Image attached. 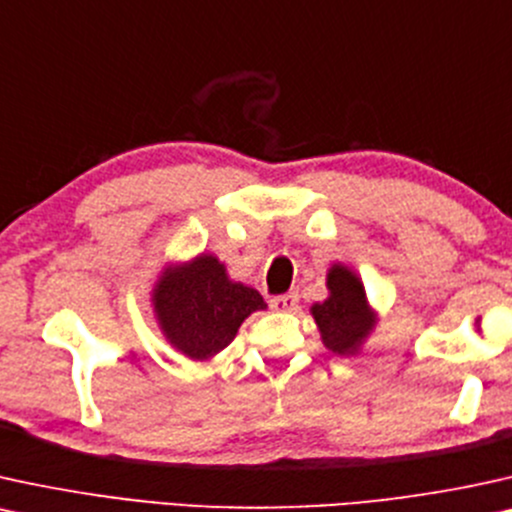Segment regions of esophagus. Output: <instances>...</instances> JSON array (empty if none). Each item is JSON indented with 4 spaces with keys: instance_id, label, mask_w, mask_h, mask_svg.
Instances as JSON below:
<instances>
[{
    "instance_id": "34e87169",
    "label": "esophagus",
    "mask_w": 512,
    "mask_h": 512,
    "mask_svg": "<svg viewBox=\"0 0 512 512\" xmlns=\"http://www.w3.org/2000/svg\"><path fill=\"white\" fill-rule=\"evenodd\" d=\"M271 307L276 309V312H293L297 307V293H286V295H278L271 300Z\"/></svg>"
}]
</instances>
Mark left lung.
I'll use <instances>...</instances> for the list:
<instances>
[{
  "mask_svg": "<svg viewBox=\"0 0 512 512\" xmlns=\"http://www.w3.org/2000/svg\"><path fill=\"white\" fill-rule=\"evenodd\" d=\"M328 297L314 302V316L323 347L338 357H354L378 326V312L368 302L364 281L352 267L333 262L326 274Z\"/></svg>",
  "mask_w": 512,
  "mask_h": 512,
  "instance_id": "8db88e82",
  "label": "left lung"
}]
</instances>
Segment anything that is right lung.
Masks as SVG:
<instances>
[{
    "label": "right lung",
    "instance_id": "obj_1",
    "mask_svg": "<svg viewBox=\"0 0 512 512\" xmlns=\"http://www.w3.org/2000/svg\"><path fill=\"white\" fill-rule=\"evenodd\" d=\"M151 307L167 345L191 361H210L267 302L234 281L217 255L198 252L191 260L165 262L151 288Z\"/></svg>",
    "mask_w": 512,
    "mask_h": 512
}]
</instances>
